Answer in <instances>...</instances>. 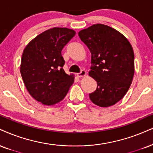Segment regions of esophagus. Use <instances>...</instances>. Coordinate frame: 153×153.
I'll return each instance as SVG.
<instances>
[{
    "mask_svg": "<svg viewBox=\"0 0 153 153\" xmlns=\"http://www.w3.org/2000/svg\"><path fill=\"white\" fill-rule=\"evenodd\" d=\"M86 71L85 70H82L80 73H78L76 75L78 77H83L86 76Z\"/></svg>",
    "mask_w": 153,
    "mask_h": 153,
    "instance_id": "obj_1",
    "label": "esophagus"
}]
</instances>
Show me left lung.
Here are the masks:
<instances>
[{
	"mask_svg": "<svg viewBox=\"0 0 153 153\" xmlns=\"http://www.w3.org/2000/svg\"><path fill=\"white\" fill-rule=\"evenodd\" d=\"M79 36L89 49V76L97 88L89 98L94 104L108 107L123 98L134 75V52L125 36L114 28L96 24L82 30Z\"/></svg>",
	"mask_w": 153,
	"mask_h": 153,
	"instance_id": "obj_1",
	"label": "left lung"
}]
</instances>
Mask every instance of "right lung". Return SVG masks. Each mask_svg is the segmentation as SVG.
<instances>
[{
	"label": "right lung",
	"instance_id": "1",
	"mask_svg": "<svg viewBox=\"0 0 153 153\" xmlns=\"http://www.w3.org/2000/svg\"><path fill=\"white\" fill-rule=\"evenodd\" d=\"M75 31L53 27L28 43L22 55L20 74L28 92L36 101L51 105L66 97L74 81L63 69L62 50L74 36Z\"/></svg>",
	"mask_w": 153,
	"mask_h": 153
}]
</instances>
